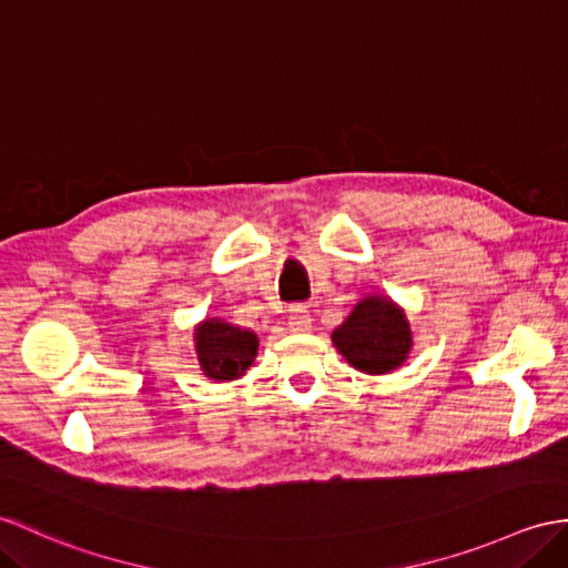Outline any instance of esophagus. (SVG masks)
Returning <instances> with one entry per match:
<instances>
[{
  "mask_svg": "<svg viewBox=\"0 0 568 568\" xmlns=\"http://www.w3.org/2000/svg\"><path fill=\"white\" fill-rule=\"evenodd\" d=\"M287 324H290V328H293V332H307L310 324H312L310 310H307L305 305H295V307H290Z\"/></svg>",
  "mask_w": 568,
  "mask_h": 568,
  "instance_id": "34e87169",
  "label": "esophagus"
}]
</instances>
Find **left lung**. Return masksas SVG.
Instances as JSON below:
<instances>
[{
	"label": "left lung",
	"instance_id": "1",
	"mask_svg": "<svg viewBox=\"0 0 568 568\" xmlns=\"http://www.w3.org/2000/svg\"><path fill=\"white\" fill-rule=\"evenodd\" d=\"M332 338L353 367L371 375L394 371L412 346L404 312L382 297L363 300Z\"/></svg>",
	"mask_w": 568,
	"mask_h": 568
}]
</instances>
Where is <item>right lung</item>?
<instances>
[{"label":"right lung","mask_w":568,"mask_h":568,"mask_svg":"<svg viewBox=\"0 0 568 568\" xmlns=\"http://www.w3.org/2000/svg\"><path fill=\"white\" fill-rule=\"evenodd\" d=\"M195 348L197 361H201L207 377L234 379L244 375L246 367L252 365L258 338L252 332H244V328L213 320L197 326Z\"/></svg>","instance_id":"right-lung-1"}]
</instances>
